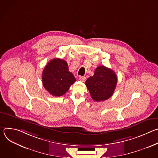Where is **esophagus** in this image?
Returning a JSON list of instances; mask_svg holds the SVG:
<instances>
[{
  "mask_svg": "<svg viewBox=\"0 0 158 158\" xmlns=\"http://www.w3.org/2000/svg\"><path fill=\"white\" fill-rule=\"evenodd\" d=\"M79 80L82 82H85L86 80V77L84 76H81V77H79Z\"/></svg>",
  "mask_w": 158,
  "mask_h": 158,
  "instance_id": "esophagus-1",
  "label": "esophagus"
}]
</instances>
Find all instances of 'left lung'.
<instances>
[{
    "label": "left lung",
    "mask_w": 158,
    "mask_h": 158,
    "mask_svg": "<svg viewBox=\"0 0 158 158\" xmlns=\"http://www.w3.org/2000/svg\"><path fill=\"white\" fill-rule=\"evenodd\" d=\"M118 82L115 73L105 66H98L93 76L89 77L85 85L95 101H103L110 98L114 93Z\"/></svg>",
    "instance_id": "8db88e82"
}]
</instances>
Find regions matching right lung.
Masks as SVG:
<instances>
[{"mask_svg":"<svg viewBox=\"0 0 158 158\" xmlns=\"http://www.w3.org/2000/svg\"><path fill=\"white\" fill-rule=\"evenodd\" d=\"M42 84L54 96H61L68 91L76 79L69 71L65 60L56 58L51 60L44 67L42 75Z\"/></svg>","mask_w":158,"mask_h":158,"instance_id":"add662e5","label":"right lung"}]
</instances>
